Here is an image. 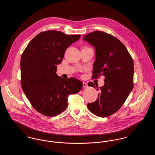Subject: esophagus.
<instances>
[{
	"instance_id": "obj_1",
	"label": "esophagus",
	"mask_w": 155,
	"mask_h": 155,
	"mask_svg": "<svg viewBox=\"0 0 155 155\" xmlns=\"http://www.w3.org/2000/svg\"><path fill=\"white\" fill-rule=\"evenodd\" d=\"M87 87H88L87 84L86 82H83V87L84 88H87Z\"/></svg>"
}]
</instances>
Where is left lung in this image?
Masks as SVG:
<instances>
[{"label":"left lung","mask_w":155,"mask_h":155,"mask_svg":"<svg viewBox=\"0 0 155 155\" xmlns=\"http://www.w3.org/2000/svg\"><path fill=\"white\" fill-rule=\"evenodd\" d=\"M95 47L96 59L92 78L103 75L104 85L98 89L97 84L88 85L100 90L95 102L88 103L91 113L101 117L110 116L120 109L134 87V62L126 47L112 35L95 31L83 37Z\"/></svg>","instance_id":"left-lung-1"}]
</instances>
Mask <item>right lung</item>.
I'll list each match as a JSON object with an SVG mask.
<instances>
[{"mask_svg": "<svg viewBox=\"0 0 155 155\" xmlns=\"http://www.w3.org/2000/svg\"><path fill=\"white\" fill-rule=\"evenodd\" d=\"M81 37L67 35L61 31L41 32L28 44L21 58L22 90L32 107L41 114L56 116L65 110L68 97L78 93L81 81L63 78L56 74L67 48Z\"/></svg>", "mask_w": 155, "mask_h": 155, "instance_id": "obj_1", "label": "right lung"}]
</instances>
